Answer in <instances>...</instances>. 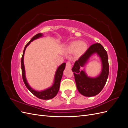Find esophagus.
Wrapping results in <instances>:
<instances>
[{
  "label": "esophagus",
  "mask_w": 128,
  "mask_h": 128,
  "mask_svg": "<svg viewBox=\"0 0 128 128\" xmlns=\"http://www.w3.org/2000/svg\"><path fill=\"white\" fill-rule=\"evenodd\" d=\"M66 67L67 68H68V69L71 68L72 64H71L70 62H67L66 63Z\"/></svg>",
  "instance_id": "obj_1"
}]
</instances>
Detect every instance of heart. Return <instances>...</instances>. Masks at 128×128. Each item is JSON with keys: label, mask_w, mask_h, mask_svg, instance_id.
Returning <instances> with one entry per match:
<instances>
[{"label": "heart", "mask_w": 128, "mask_h": 128, "mask_svg": "<svg viewBox=\"0 0 128 128\" xmlns=\"http://www.w3.org/2000/svg\"><path fill=\"white\" fill-rule=\"evenodd\" d=\"M88 45L86 42L82 41L75 40L71 42L67 48L68 53L75 52L77 56H80L86 52Z\"/></svg>", "instance_id": "obj_1"}]
</instances>
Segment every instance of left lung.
<instances>
[{
  "label": "left lung",
  "mask_w": 128,
  "mask_h": 128,
  "mask_svg": "<svg viewBox=\"0 0 128 128\" xmlns=\"http://www.w3.org/2000/svg\"><path fill=\"white\" fill-rule=\"evenodd\" d=\"M96 54L101 60L102 68L100 74L95 78L89 77L84 70L80 69L84 66L89 59ZM75 76L76 87L81 94L86 96L97 95L105 85L109 74V64L107 52L99 43L92 45L83 55L77 60L72 68Z\"/></svg>",
  "instance_id": "1"
}]
</instances>
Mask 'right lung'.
I'll return each instance as SVG.
<instances>
[{
    "mask_svg": "<svg viewBox=\"0 0 128 128\" xmlns=\"http://www.w3.org/2000/svg\"><path fill=\"white\" fill-rule=\"evenodd\" d=\"M42 36H43V34L41 33L36 34L35 36H34L32 38V40H30L28 43L26 45L21 58L22 75L23 80H24V82L26 85V87L31 92V93H32L34 95L36 96H37V98L43 100H48L52 99L54 97V96L57 94L58 91H59L60 88V83L61 82L62 77L64 70V68L66 67V63L64 62L63 64H62L58 67L55 74L54 78V82L52 84V86H50V88L45 89V90L42 91H36L35 90H34V88H32L29 86V84L28 83V81H27L26 78L25 68L24 65V56L26 47L30 44L31 42Z\"/></svg>",
    "mask_w": 128,
    "mask_h": 128,
    "instance_id": "obj_1",
    "label": "right lung"
}]
</instances>
